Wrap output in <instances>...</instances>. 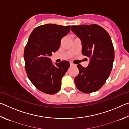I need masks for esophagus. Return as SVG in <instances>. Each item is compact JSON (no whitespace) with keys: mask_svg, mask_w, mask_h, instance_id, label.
Instances as JSON below:
<instances>
[{"mask_svg":"<svg viewBox=\"0 0 129 129\" xmlns=\"http://www.w3.org/2000/svg\"><path fill=\"white\" fill-rule=\"evenodd\" d=\"M70 65H71V66H75V64H73V63H72V62H70Z\"/></svg>","mask_w":129,"mask_h":129,"instance_id":"obj_1","label":"esophagus"}]
</instances>
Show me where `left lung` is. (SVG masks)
<instances>
[{"instance_id": "left-lung-1", "label": "left lung", "mask_w": 129, "mask_h": 129, "mask_svg": "<svg viewBox=\"0 0 129 129\" xmlns=\"http://www.w3.org/2000/svg\"><path fill=\"white\" fill-rule=\"evenodd\" d=\"M81 40L82 53L90 58L88 66L78 64L79 73L75 78L77 88L84 93L97 91L105 83L112 70L114 51L108 32L95 24L71 26Z\"/></svg>"}]
</instances>
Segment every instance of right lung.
Masks as SVG:
<instances>
[{"mask_svg": "<svg viewBox=\"0 0 129 129\" xmlns=\"http://www.w3.org/2000/svg\"><path fill=\"white\" fill-rule=\"evenodd\" d=\"M69 31L70 25L47 24L35 28L28 39L24 52L25 69L30 82L43 93L53 94L60 90L69 62L53 65L49 57L57 51L62 38Z\"/></svg>", "mask_w": 129, "mask_h": 129, "instance_id": "right-lung-1", "label": "right lung"}]
</instances>
